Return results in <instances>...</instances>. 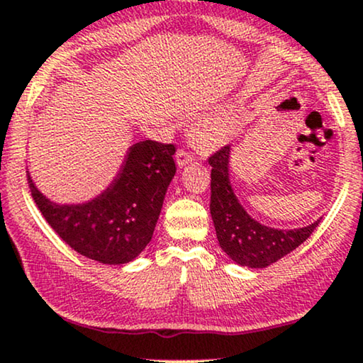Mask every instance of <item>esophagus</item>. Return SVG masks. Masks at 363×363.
Returning <instances> with one entry per match:
<instances>
[{
	"instance_id": "obj_1",
	"label": "esophagus",
	"mask_w": 363,
	"mask_h": 363,
	"mask_svg": "<svg viewBox=\"0 0 363 363\" xmlns=\"http://www.w3.org/2000/svg\"><path fill=\"white\" fill-rule=\"evenodd\" d=\"M176 162L179 167H184L186 164L192 162V154L189 151H186V149H179L176 152Z\"/></svg>"
}]
</instances>
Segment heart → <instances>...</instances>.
Listing matches in <instances>:
<instances>
[{"instance_id": "obj_1", "label": "heart", "mask_w": 363, "mask_h": 363, "mask_svg": "<svg viewBox=\"0 0 363 363\" xmlns=\"http://www.w3.org/2000/svg\"><path fill=\"white\" fill-rule=\"evenodd\" d=\"M235 125L227 119H204L194 125V141L204 149L224 146L234 138Z\"/></svg>"}]
</instances>
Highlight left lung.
Here are the masks:
<instances>
[{
	"mask_svg": "<svg viewBox=\"0 0 363 363\" xmlns=\"http://www.w3.org/2000/svg\"><path fill=\"white\" fill-rule=\"evenodd\" d=\"M230 146H225L209 157L211 216L217 240L235 264L264 269L311 238L322 217L298 229H275L255 220L240 204L230 184Z\"/></svg>",
	"mask_w": 363,
	"mask_h": 363,
	"instance_id": "1",
	"label": "left lung"
}]
</instances>
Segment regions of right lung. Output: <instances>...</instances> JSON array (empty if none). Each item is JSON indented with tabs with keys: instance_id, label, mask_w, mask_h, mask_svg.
I'll list each match as a JSON object with an SVG mask.
<instances>
[{
	"instance_id": "right-lung-1",
	"label": "right lung",
	"mask_w": 363,
	"mask_h": 363,
	"mask_svg": "<svg viewBox=\"0 0 363 363\" xmlns=\"http://www.w3.org/2000/svg\"><path fill=\"white\" fill-rule=\"evenodd\" d=\"M172 144L141 141L125 152L111 184L93 199L60 204L28 172L31 196L52 229L77 254L108 265L131 262L151 242L164 196L176 174Z\"/></svg>"
}]
</instances>
